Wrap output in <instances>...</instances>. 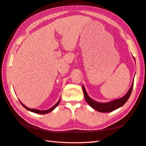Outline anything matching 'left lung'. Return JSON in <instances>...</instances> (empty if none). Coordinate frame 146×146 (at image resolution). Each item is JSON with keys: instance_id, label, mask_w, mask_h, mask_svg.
<instances>
[{"instance_id": "8db88e82", "label": "left lung", "mask_w": 146, "mask_h": 146, "mask_svg": "<svg viewBox=\"0 0 146 146\" xmlns=\"http://www.w3.org/2000/svg\"><path fill=\"white\" fill-rule=\"evenodd\" d=\"M133 58H134L135 60V58L133 57ZM133 86V79L132 81L131 87H130L129 90L128 91V92L125 96H123V97H121L120 98H118V99L112 100L111 102H106V103L98 102H96V101H94V100L91 99V98L89 96L87 92H86L84 85H82V91H83V93H84L86 101L87 102V103L89 104V105H90L91 107H92V108L100 112L108 113V112L114 111L115 110L120 108V107L122 106L124 104L127 102V100H129V98L130 96V94L132 93Z\"/></svg>"}]
</instances>
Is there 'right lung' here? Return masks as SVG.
<instances>
[{"instance_id":"right-lung-1","label":"right lung","mask_w":146,"mask_h":146,"mask_svg":"<svg viewBox=\"0 0 146 146\" xmlns=\"http://www.w3.org/2000/svg\"><path fill=\"white\" fill-rule=\"evenodd\" d=\"M19 102H20V100H19ZM60 99L59 100L58 102L57 103H56L54 106H52L51 108H50V109H48V110H38V109H32V108H28V107L25 106V105H24V104H23L21 102H20V103H21V105H23V106L25 107V108L26 110H28V111H31V112H33V113H38V114H46V113H50V112H51L52 111H53V110H54V109L56 108V107L58 105V104H59V103H60Z\"/></svg>"}]
</instances>
